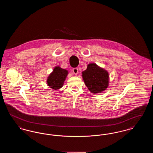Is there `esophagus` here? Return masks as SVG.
<instances>
[{"label": "esophagus", "instance_id": "esophagus-1", "mask_svg": "<svg viewBox=\"0 0 153 153\" xmlns=\"http://www.w3.org/2000/svg\"><path fill=\"white\" fill-rule=\"evenodd\" d=\"M72 71H73V73H74V74H77V73L79 72V69H78L77 68H73Z\"/></svg>", "mask_w": 153, "mask_h": 153}]
</instances>
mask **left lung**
I'll return each instance as SVG.
<instances>
[{"mask_svg": "<svg viewBox=\"0 0 153 153\" xmlns=\"http://www.w3.org/2000/svg\"><path fill=\"white\" fill-rule=\"evenodd\" d=\"M82 76L86 86L92 94L100 93L108 85V73L96 64H88L87 69L82 72Z\"/></svg>", "mask_w": 153, "mask_h": 153, "instance_id": "left-lung-1", "label": "left lung"}]
</instances>
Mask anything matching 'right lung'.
I'll return each mask as SVG.
<instances>
[{
    "mask_svg": "<svg viewBox=\"0 0 153 153\" xmlns=\"http://www.w3.org/2000/svg\"><path fill=\"white\" fill-rule=\"evenodd\" d=\"M68 73V71L65 69H63L59 66L55 67L53 72L48 78V85L54 89H59L62 87Z\"/></svg>",
    "mask_w": 153,
    "mask_h": 153,
    "instance_id": "add662e5",
    "label": "right lung"
}]
</instances>
